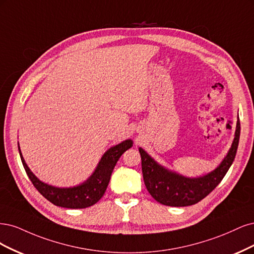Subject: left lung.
<instances>
[{
  "label": "left lung",
  "mask_w": 254,
  "mask_h": 254,
  "mask_svg": "<svg viewBox=\"0 0 254 254\" xmlns=\"http://www.w3.org/2000/svg\"><path fill=\"white\" fill-rule=\"evenodd\" d=\"M240 134L241 124L237 119L233 142L226 157L215 170L196 178L186 177L166 169L155 161L143 149L139 148L144 185L152 197L171 207L191 206L203 199L222 182L231 167L239 146Z\"/></svg>",
  "instance_id": "left-lung-1"
}]
</instances>
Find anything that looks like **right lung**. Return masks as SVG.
I'll return each instance as SVG.
<instances>
[{
    "mask_svg": "<svg viewBox=\"0 0 254 254\" xmlns=\"http://www.w3.org/2000/svg\"><path fill=\"white\" fill-rule=\"evenodd\" d=\"M133 146V141L130 139L122 141L119 144L112 146L104 153L101 160L98 163L94 173L89 176L87 181L76 187L70 188H57L41 182L37 176L32 173L24 160L19 146V153L23 167L36 189L42 194L44 197L50 200L55 206L68 208V209H83L91 207L99 200L110 183L112 172L115 168L120 156L127 150Z\"/></svg>",
    "mask_w": 254,
    "mask_h": 254,
    "instance_id": "obj_1",
    "label": "right lung"
}]
</instances>
